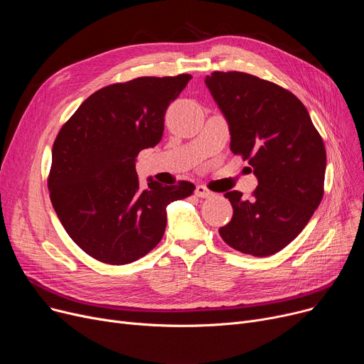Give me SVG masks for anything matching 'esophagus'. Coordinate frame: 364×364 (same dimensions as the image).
Wrapping results in <instances>:
<instances>
[{"label":"esophagus","instance_id":"1","mask_svg":"<svg viewBox=\"0 0 364 364\" xmlns=\"http://www.w3.org/2000/svg\"><path fill=\"white\" fill-rule=\"evenodd\" d=\"M195 195L198 198H211L214 193L208 187H205V186H198L196 190H195Z\"/></svg>","mask_w":364,"mask_h":364}]
</instances>
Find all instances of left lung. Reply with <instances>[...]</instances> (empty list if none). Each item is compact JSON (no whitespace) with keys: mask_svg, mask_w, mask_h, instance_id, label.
<instances>
[{"mask_svg":"<svg viewBox=\"0 0 364 364\" xmlns=\"http://www.w3.org/2000/svg\"><path fill=\"white\" fill-rule=\"evenodd\" d=\"M205 84L228 122L232 151L258 178L251 199L237 190L224 195L233 217L220 236L242 254L273 255L302 232L320 205L326 149L307 109L280 85L218 70Z\"/></svg>","mask_w":364,"mask_h":364,"instance_id":"obj_1","label":"left lung"}]
</instances>
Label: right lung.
I'll return each mask as SVG.
<instances>
[{"instance_id": "obj_1", "label": "right lung", "mask_w": 364, "mask_h": 364, "mask_svg": "<svg viewBox=\"0 0 364 364\" xmlns=\"http://www.w3.org/2000/svg\"><path fill=\"white\" fill-rule=\"evenodd\" d=\"M192 75L141 76L91 94L60 128L53 144L50 199L70 239L94 259L122 265L155 247L166 227V206L195 184L162 186L136 172L140 150L164 134L169 103Z\"/></svg>"}]
</instances>
